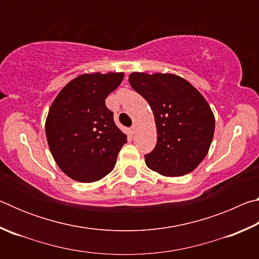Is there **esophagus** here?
Here are the masks:
<instances>
[{
  "mask_svg": "<svg viewBox=\"0 0 259 259\" xmlns=\"http://www.w3.org/2000/svg\"><path fill=\"white\" fill-rule=\"evenodd\" d=\"M130 131H131V134H135L136 131H137V124H134L133 126H131V129H130Z\"/></svg>",
  "mask_w": 259,
  "mask_h": 259,
  "instance_id": "obj_1",
  "label": "esophagus"
}]
</instances>
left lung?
Here are the masks:
<instances>
[{"label": "left lung", "instance_id": "8db88e82", "mask_svg": "<svg viewBox=\"0 0 259 259\" xmlns=\"http://www.w3.org/2000/svg\"><path fill=\"white\" fill-rule=\"evenodd\" d=\"M129 83L150 104L156 123V145L145 155L146 165L166 177L193 171L213 137L214 117L207 100L175 74L133 73Z\"/></svg>", "mask_w": 259, "mask_h": 259}]
</instances>
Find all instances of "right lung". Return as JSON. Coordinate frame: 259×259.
I'll list each match as a JSON object with an SVG mask.
<instances>
[{"label":"right lung","mask_w":259,"mask_h":259,"mask_svg":"<svg viewBox=\"0 0 259 259\" xmlns=\"http://www.w3.org/2000/svg\"><path fill=\"white\" fill-rule=\"evenodd\" d=\"M123 73L83 74L63 88L46 122L51 154L74 181L93 183L112 171L126 135L117 128L107 96L123 80Z\"/></svg>","instance_id":"right-lung-1"}]
</instances>
